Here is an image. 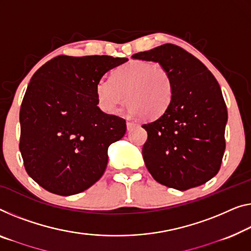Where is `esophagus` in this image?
Listing matches in <instances>:
<instances>
[{"label": "esophagus", "mask_w": 251, "mask_h": 251, "mask_svg": "<svg viewBox=\"0 0 251 251\" xmlns=\"http://www.w3.org/2000/svg\"><path fill=\"white\" fill-rule=\"evenodd\" d=\"M126 125H127V129H128V130H130V129L133 128V127H135V126H136L135 123H134V122H130V121H127Z\"/></svg>", "instance_id": "1"}]
</instances>
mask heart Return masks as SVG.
Returning <instances> with one entry per match:
<instances>
[{"mask_svg":"<svg viewBox=\"0 0 251 251\" xmlns=\"http://www.w3.org/2000/svg\"><path fill=\"white\" fill-rule=\"evenodd\" d=\"M173 95L170 73L164 67L147 61L126 63L114 71L113 78L102 76L96 84L98 106L110 115L117 113L119 106L127 101L132 115L155 119L170 106Z\"/></svg>","mask_w":251,"mask_h":251,"instance_id":"1","label":"heart"}]
</instances>
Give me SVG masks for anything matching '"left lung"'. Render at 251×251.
<instances>
[{
    "label": "left lung",
    "instance_id": "1",
    "mask_svg": "<svg viewBox=\"0 0 251 251\" xmlns=\"http://www.w3.org/2000/svg\"><path fill=\"white\" fill-rule=\"evenodd\" d=\"M133 58L159 63L174 83L168 109L142 126L148 132L142 153L149 173L178 190L205 184L219 173L226 150L227 110L218 81L200 59L173 44Z\"/></svg>",
    "mask_w": 251,
    "mask_h": 251
}]
</instances>
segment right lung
Segmentation results:
<instances>
[{
  "mask_svg": "<svg viewBox=\"0 0 251 251\" xmlns=\"http://www.w3.org/2000/svg\"><path fill=\"white\" fill-rule=\"evenodd\" d=\"M127 58L57 56L33 74L20 108V149L28 175L48 192L75 195L101 178L108 148L126 122L97 106L96 84Z\"/></svg>",
  "mask_w": 251,
  "mask_h": 251,
  "instance_id": "obj_1",
  "label": "right lung"
}]
</instances>
